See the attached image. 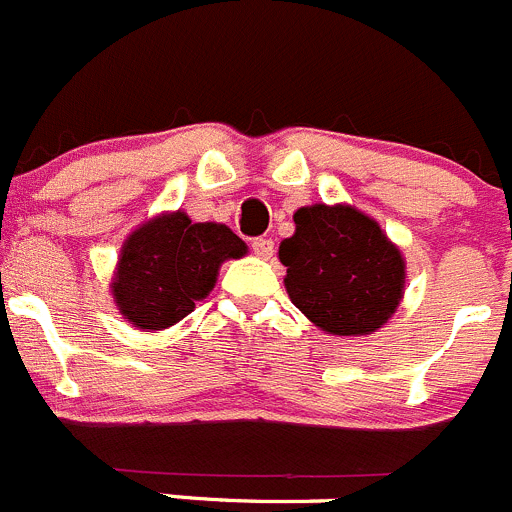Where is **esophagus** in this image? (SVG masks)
<instances>
[{"label": "esophagus", "mask_w": 512, "mask_h": 512, "mask_svg": "<svg viewBox=\"0 0 512 512\" xmlns=\"http://www.w3.org/2000/svg\"><path fill=\"white\" fill-rule=\"evenodd\" d=\"M251 248L256 256H261V259H271V256H274V241L266 236L251 238Z\"/></svg>", "instance_id": "1"}]
</instances>
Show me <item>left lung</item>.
Returning <instances> with one entry per match:
<instances>
[{
  "mask_svg": "<svg viewBox=\"0 0 512 512\" xmlns=\"http://www.w3.org/2000/svg\"><path fill=\"white\" fill-rule=\"evenodd\" d=\"M279 246L286 291L301 314L339 337L384 324L405 291V261L382 228L349 206H306Z\"/></svg>",
  "mask_w": 512,
  "mask_h": 512,
  "instance_id": "left-lung-1",
  "label": "left lung"
}]
</instances>
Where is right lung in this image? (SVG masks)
Here are the masks:
<instances>
[{
	"label": "right lung",
	"mask_w": 512,
	"mask_h": 512,
	"mask_svg": "<svg viewBox=\"0 0 512 512\" xmlns=\"http://www.w3.org/2000/svg\"><path fill=\"white\" fill-rule=\"evenodd\" d=\"M243 253L246 243L221 223H191L180 211L160 216L125 241L115 301L140 329H165L208 296L223 261Z\"/></svg>",
	"instance_id": "add662e5"
}]
</instances>
